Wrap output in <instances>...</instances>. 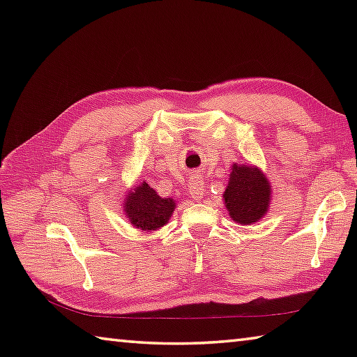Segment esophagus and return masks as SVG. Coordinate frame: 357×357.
I'll return each instance as SVG.
<instances>
[{"label":"esophagus","instance_id":"1","mask_svg":"<svg viewBox=\"0 0 357 357\" xmlns=\"http://www.w3.org/2000/svg\"><path fill=\"white\" fill-rule=\"evenodd\" d=\"M204 188H206V184H204V179L199 176V174L192 176L190 181H188V195H190L195 201L202 199Z\"/></svg>","mask_w":357,"mask_h":357}]
</instances>
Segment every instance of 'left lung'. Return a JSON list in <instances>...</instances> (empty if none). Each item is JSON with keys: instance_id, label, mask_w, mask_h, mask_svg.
<instances>
[{"instance_id": "1", "label": "left lung", "mask_w": 357, "mask_h": 357, "mask_svg": "<svg viewBox=\"0 0 357 357\" xmlns=\"http://www.w3.org/2000/svg\"><path fill=\"white\" fill-rule=\"evenodd\" d=\"M222 198L233 221L250 225L267 215L271 201L270 183L257 167L233 164Z\"/></svg>"}]
</instances>
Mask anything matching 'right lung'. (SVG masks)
Wrapping results in <instances>:
<instances>
[{"label": "right lung", "mask_w": 357, "mask_h": 357, "mask_svg": "<svg viewBox=\"0 0 357 357\" xmlns=\"http://www.w3.org/2000/svg\"><path fill=\"white\" fill-rule=\"evenodd\" d=\"M176 204L172 198H161L147 183H142L126 195L124 211L132 225L144 231L161 229L169 222Z\"/></svg>", "instance_id": "obj_1"}]
</instances>
